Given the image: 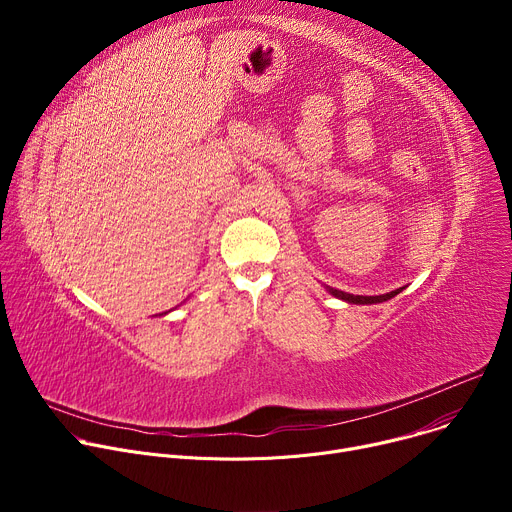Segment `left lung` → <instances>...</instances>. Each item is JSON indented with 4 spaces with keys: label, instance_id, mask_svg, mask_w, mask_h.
Masks as SVG:
<instances>
[{
    "label": "left lung",
    "instance_id": "1",
    "mask_svg": "<svg viewBox=\"0 0 512 512\" xmlns=\"http://www.w3.org/2000/svg\"><path fill=\"white\" fill-rule=\"evenodd\" d=\"M328 289V294H332L334 298H338V300H344V302H348V304H362V306H369V304H383V302H387V300H391V298H395L399 291H403V287H399V289H395V291H389V294H383V296H352V294H346V291H340V289H334V287H326Z\"/></svg>",
    "mask_w": 512,
    "mask_h": 512
}]
</instances>
